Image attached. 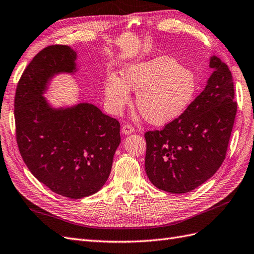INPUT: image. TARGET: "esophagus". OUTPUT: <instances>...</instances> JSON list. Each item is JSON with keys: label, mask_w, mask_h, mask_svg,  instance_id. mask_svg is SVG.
<instances>
[{"label": "esophagus", "mask_w": 254, "mask_h": 254, "mask_svg": "<svg viewBox=\"0 0 254 254\" xmlns=\"http://www.w3.org/2000/svg\"><path fill=\"white\" fill-rule=\"evenodd\" d=\"M133 131H134V128L129 124H126V125L122 127V132L124 134H130V133H132Z\"/></svg>", "instance_id": "1"}]
</instances>
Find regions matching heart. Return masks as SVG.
Returning a JSON list of instances; mask_svg holds the SVG:
<instances>
[{
	"instance_id": "1",
	"label": "heart",
	"mask_w": 254,
	"mask_h": 254,
	"mask_svg": "<svg viewBox=\"0 0 254 254\" xmlns=\"http://www.w3.org/2000/svg\"><path fill=\"white\" fill-rule=\"evenodd\" d=\"M198 87L195 72L170 57L125 66L121 77L110 76L105 82L106 104L112 113L122 112L136 92V107L153 125H166L187 110Z\"/></svg>"
}]
</instances>
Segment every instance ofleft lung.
Instances as JSON below:
<instances>
[{
    "mask_svg": "<svg viewBox=\"0 0 254 254\" xmlns=\"http://www.w3.org/2000/svg\"><path fill=\"white\" fill-rule=\"evenodd\" d=\"M214 69L203 92L180 118L162 130L147 131L145 172L155 187L186 193L221 167L234 125L237 105L227 64L212 56Z\"/></svg>",
    "mask_w": 254,
    "mask_h": 254,
    "instance_id": "obj_1",
    "label": "left lung"
}]
</instances>
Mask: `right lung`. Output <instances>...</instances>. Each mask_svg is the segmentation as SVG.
<instances>
[{
  "instance_id": "1",
  "label": "right lung",
  "mask_w": 254,
  "mask_h": 254,
  "mask_svg": "<svg viewBox=\"0 0 254 254\" xmlns=\"http://www.w3.org/2000/svg\"><path fill=\"white\" fill-rule=\"evenodd\" d=\"M77 52L49 46L20 79L15 97L17 143L31 173L53 192L81 198L99 191L121 143L120 123L88 102L56 108L45 97L51 80L78 71Z\"/></svg>"
}]
</instances>
